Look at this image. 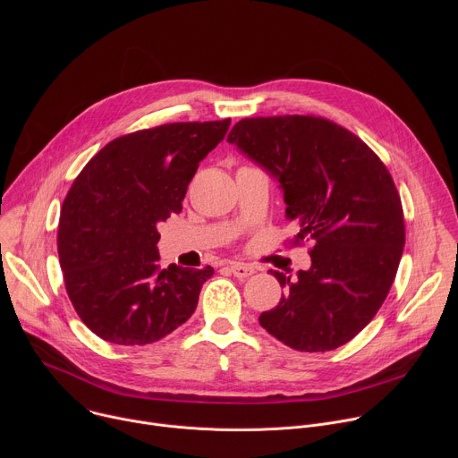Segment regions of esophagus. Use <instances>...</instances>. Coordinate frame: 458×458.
<instances>
[{"label": "esophagus", "instance_id": "1", "mask_svg": "<svg viewBox=\"0 0 458 458\" xmlns=\"http://www.w3.org/2000/svg\"><path fill=\"white\" fill-rule=\"evenodd\" d=\"M230 270H232V274H233L237 279H246V277H250L251 274H255V268L250 267V265H244V263H233V265L230 267Z\"/></svg>", "mask_w": 458, "mask_h": 458}]
</instances>
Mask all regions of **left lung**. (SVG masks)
I'll return each instance as SVG.
<instances>
[{
	"label": "left lung",
	"instance_id": "left-lung-1",
	"mask_svg": "<svg viewBox=\"0 0 458 458\" xmlns=\"http://www.w3.org/2000/svg\"><path fill=\"white\" fill-rule=\"evenodd\" d=\"M279 181L293 244L313 242L310 270H270L284 288L259 322L299 352H330L375 317L406 241L399 191L384 163L350 130L313 115L246 117L228 134Z\"/></svg>",
	"mask_w": 458,
	"mask_h": 458
}]
</instances>
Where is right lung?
<instances>
[{"label": "right lung", "mask_w": 458, "mask_h": 458, "mask_svg": "<svg viewBox=\"0 0 458 458\" xmlns=\"http://www.w3.org/2000/svg\"><path fill=\"white\" fill-rule=\"evenodd\" d=\"M230 119L168 123L121 136L81 170L63 201L57 253L64 288L87 328L143 346L186 322L214 268L161 270L157 225L182 210L199 163Z\"/></svg>", "instance_id": "1"}]
</instances>
